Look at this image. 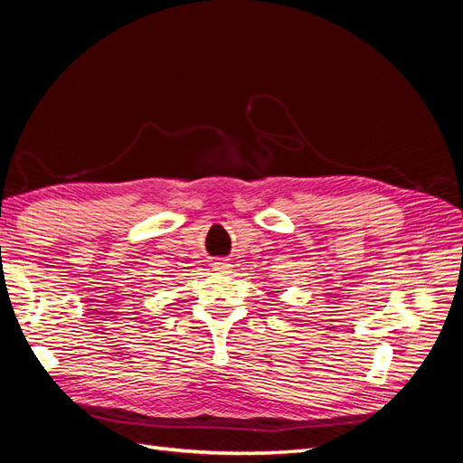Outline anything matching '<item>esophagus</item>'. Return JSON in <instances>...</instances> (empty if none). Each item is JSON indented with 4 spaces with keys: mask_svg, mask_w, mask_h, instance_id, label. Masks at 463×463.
<instances>
[{
    "mask_svg": "<svg viewBox=\"0 0 463 463\" xmlns=\"http://www.w3.org/2000/svg\"><path fill=\"white\" fill-rule=\"evenodd\" d=\"M228 266H230V264H226V262H214V269H216L218 272H226Z\"/></svg>",
    "mask_w": 463,
    "mask_h": 463,
    "instance_id": "obj_1",
    "label": "esophagus"
}]
</instances>
